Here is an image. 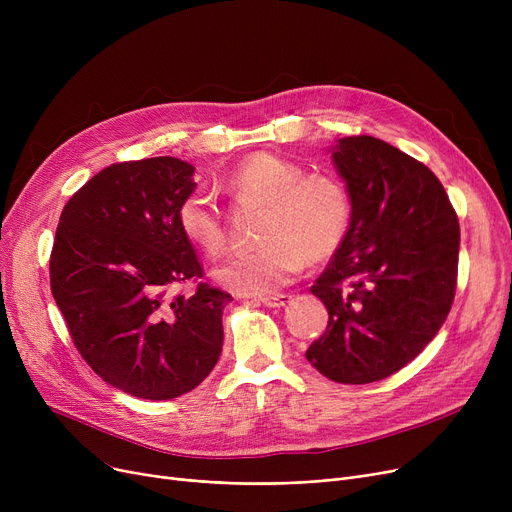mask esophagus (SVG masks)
Instances as JSON below:
<instances>
[{"instance_id":"esophagus-1","label":"esophagus","mask_w":512,"mask_h":512,"mask_svg":"<svg viewBox=\"0 0 512 512\" xmlns=\"http://www.w3.org/2000/svg\"><path fill=\"white\" fill-rule=\"evenodd\" d=\"M290 301H292L290 294H276V297H263L259 303H263L265 307L280 309V307H286Z\"/></svg>"}]
</instances>
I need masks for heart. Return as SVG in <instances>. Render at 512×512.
Instances as JSON below:
<instances>
[{
  "mask_svg": "<svg viewBox=\"0 0 512 512\" xmlns=\"http://www.w3.org/2000/svg\"><path fill=\"white\" fill-rule=\"evenodd\" d=\"M220 186L238 201L267 205L261 224L263 247L224 257L213 280L245 297H270L301 274L307 259H330L351 230L353 201L346 186L326 174H307L290 159L257 153L230 170ZM182 234L218 253L224 245L222 209L203 186L186 193L176 209Z\"/></svg>",
  "mask_w": 512,
  "mask_h": 512,
  "instance_id": "heart-1",
  "label": "heart"
}]
</instances>
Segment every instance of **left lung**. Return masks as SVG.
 Here are the masks:
<instances>
[{
    "label": "left lung",
    "instance_id": "8db88e82",
    "mask_svg": "<svg viewBox=\"0 0 512 512\" xmlns=\"http://www.w3.org/2000/svg\"><path fill=\"white\" fill-rule=\"evenodd\" d=\"M328 151L353 222L311 286L330 319L305 357L332 382L371 384L411 363L442 328L461 230L444 186L411 155L367 134Z\"/></svg>",
    "mask_w": 512,
    "mask_h": 512
}]
</instances>
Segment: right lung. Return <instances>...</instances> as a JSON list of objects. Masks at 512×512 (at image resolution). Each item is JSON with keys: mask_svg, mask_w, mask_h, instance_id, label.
<instances>
[{"mask_svg": "<svg viewBox=\"0 0 512 512\" xmlns=\"http://www.w3.org/2000/svg\"><path fill=\"white\" fill-rule=\"evenodd\" d=\"M178 157L124 161L66 203L49 261L51 292L78 353L99 378L147 400L197 388L222 353L228 292L199 284V259L176 220L197 186Z\"/></svg>", "mask_w": 512, "mask_h": 512, "instance_id": "right-lung-1", "label": "right lung"}]
</instances>
